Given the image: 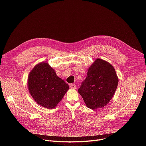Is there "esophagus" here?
Masks as SVG:
<instances>
[{"instance_id": "obj_1", "label": "esophagus", "mask_w": 146, "mask_h": 146, "mask_svg": "<svg viewBox=\"0 0 146 146\" xmlns=\"http://www.w3.org/2000/svg\"><path fill=\"white\" fill-rule=\"evenodd\" d=\"M70 87H71L72 88H73V89H76V86L75 84H71L70 85Z\"/></svg>"}]
</instances>
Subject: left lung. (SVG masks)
Instances as JSON below:
<instances>
[{"instance_id":"8db88e82","label":"left lung","mask_w":146,"mask_h":146,"mask_svg":"<svg viewBox=\"0 0 146 146\" xmlns=\"http://www.w3.org/2000/svg\"><path fill=\"white\" fill-rule=\"evenodd\" d=\"M118 83L114 67L106 60L98 58L88 69L87 77L78 92L86 106L95 110L108 105L115 94Z\"/></svg>"}]
</instances>
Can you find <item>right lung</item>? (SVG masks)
Wrapping results in <instances>:
<instances>
[{"instance_id": "1", "label": "right lung", "mask_w": 146, "mask_h": 146, "mask_svg": "<svg viewBox=\"0 0 146 146\" xmlns=\"http://www.w3.org/2000/svg\"><path fill=\"white\" fill-rule=\"evenodd\" d=\"M28 87L35 101L48 109L55 108L69 90L64 80L45 62L36 65L29 73Z\"/></svg>"}]
</instances>
